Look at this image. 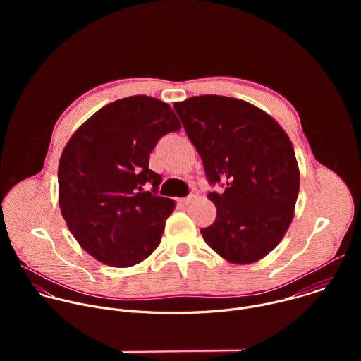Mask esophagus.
Here are the masks:
<instances>
[{"mask_svg":"<svg viewBox=\"0 0 361 361\" xmlns=\"http://www.w3.org/2000/svg\"><path fill=\"white\" fill-rule=\"evenodd\" d=\"M194 198H195V195H194V194H191V195H188V197H185V198H181V200H180V202H181L183 205H188L190 202H192V201H194Z\"/></svg>","mask_w":361,"mask_h":361,"instance_id":"1","label":"esophagus"}]
</instances>
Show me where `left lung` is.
<instances>
[{
	"label": "left lung",
	"instance_id": "8db88e82",
	"mask_svg": "<svg viewBox=\"0 0 361 361\" xmlns=\"http://www.w3.org/2000/svg\"><path fill=\"white\" fill-rule=\"evenodd\" d=\"M185 133L212 184L217 217L201 234L233 264L260 262L286 235L300 190V170L290 137L266 111L223 95L174 102Z\"/></svg>",
	"mask_w": 361,
	"mask_h": 361
}]
</instances>
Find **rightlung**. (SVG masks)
<instances>
[{
  "instance_id": "add662e5",
  "label": "right lung",
  "mask_w": 361,
  "mask_h": 361,
  "mask_svg": "<svg viewBox=\"0 0 361 361\" xmlns=\"http://www.w3.org/2000/svg\"><path fill=\"white\" fill-rule=\"evenodd\" d=\"M178 130L167 102L134 95L99 109L66 144L59 204L68 230L95 260L130 267L159 247L176 202L156 194L163 178L148 169L149 154Z\"/></svg>"
}]
</instances>
